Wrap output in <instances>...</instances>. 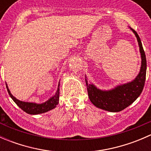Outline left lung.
I'll use <instances>...</instances> for the list:
<instances>
[{"label":"left lung","mask_w":151,"mask_h":151,"mask_svg":"<svg viewBox=\"0 0 151 151\" xmlns=\"http://www.w3.org/2000/svg\"><path fill=\"white\" fill-rule=\"evenodd\" d=\"M137 39L141 55V67L138 75L134 80L125 84L118 85L108 91L97 88L93 83H88L85 77L88 97L96 107L112 112L123 110L132 104L141 94L145 85L147 69L146 57L139 35L134 29L130 28Z\"/></svg>","instance_id":"8db88e82"}]
</instances>
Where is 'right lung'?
Listing matches in <instances>:
<instances>
[{
    "instance_id": "right-lung-1",
    "label": "right lung",
    "mask_w": 151,
    "mask_h": 151,
    "mask_svg": "<svg viewBox=\"0 0 151 151\" xmlns=\"http://www.w3.org/2000/svg\"><path fill=\"white\" fill-rule=\"evenodd\" d=\"M6 85L7 91H8L10 97L16 103L17 105L19 106V108L22 109L24 112H27L30 115H38V114H42L44 112H47L48 111L51 110V109H54L56 107L59 102V91H60V83L58 86L57 91H56L55 94L51 98L49 99L47 101L42 103V104H37V103L34 102H27V101H22L18 100L17 99L15 98L12 93H11L9 89L8 88V85Z\"/></svg>"
}]
</instances>
